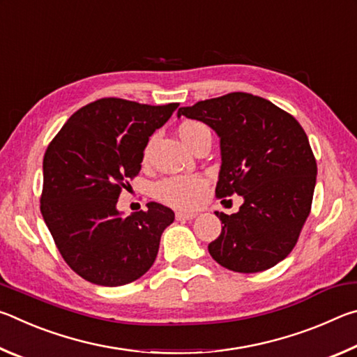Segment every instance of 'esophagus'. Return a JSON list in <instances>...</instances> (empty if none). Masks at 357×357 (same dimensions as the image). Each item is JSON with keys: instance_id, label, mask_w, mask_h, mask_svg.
Returning a JSON list of instances; mask_svg holds the SVG:
<instances>
[{"instance_id": "1", "label": "esophagus", "mask_w": 357, "mask_h": 357, "mask_svg": "<svg viewBox=\"0 0 357 357\" xmlns=\"http://www.w3.org/2000/svg\"><path fill=\"white\" fill-rule=\"evenodd\" d=\"M195 213H183V211H178L176 213V220H192L195 219Z\"/></svg>"}]
</instances>
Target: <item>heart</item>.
<instances>
[{
  "instance_id": "b5f03b06",
  "label": "heart",
  "mask_w": 357,
  "mask_h": 357,
  "mask_svg": "<svg viewBox=\"0 0 357 357\" xmlns=\"http://www.w3.org/2000/svg\"><path fill=\"white\" fill-rule=\"evenodd\" d=\"M178 134L190 149L202 137L211 134L208 126L200 121L187 119L179 124ZM149 146L144 149V159L148 157ZM206 179L202 176H170L160 179L154 185L153 193L155 200L179 209L195 208L206 190Z\"/></svg>"
}]
</instances>
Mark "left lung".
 <instances>
[{
  "label": "left lung",
  "mask_w": 357,
  "mask_h": 357,
  "mask_svg": "<svg viewBox=\"0 0 357 357\" xmlns=\"http://www.w3.org/2000/svg\"><path fill=\"white\" fill-rule=\"evenodd\" d=\"M220 137L222 167L215 197L243 195L236 214L215 213L222 233L208 245L217 263L234 273L273 268L289 255L310 214L317 160L294 116L249 93H229L183 107Z\"/></svg>",
  "instance_id": "obj_1"
}]
</instances>
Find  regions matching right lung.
I'll list each match as a JSON object with an SVG mask.
<instances>
[{
	"label": "right lung",
	"instance_id": "1",
	"mask_svg": "<svg viewBox=\"0 0 357 357\" xmlns=\"http://www.w3.org/2000/svg\"><path fill=\"white\" fill-rule=\"evenodd\" d=\"M179 104L146 105L104 98L82 107L48 144L40 213L69 268L102 287L146 273L174 220L164 204L124 217L119 193L142 170L143 151Z\"/></svg>",
	"mask_w": 357,
	"mask_h": 357
}]
</instances>
